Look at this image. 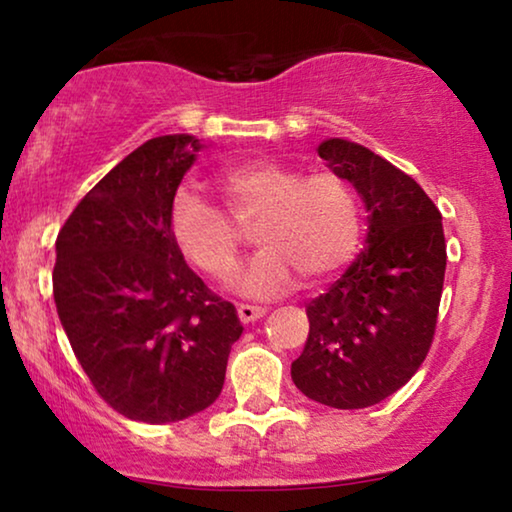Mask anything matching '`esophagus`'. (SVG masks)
<instances>
[{"instance_id":"34e87169","label":"esophagus","mask_w":512,"mask_h":512,"mask_svg":"<svg viewBox=\"0 0 512 512\" xmlns=\"http://www.w3.org/2000/svg\"><path fill=\"white\" fill-rule=\"evenodd\" d=\"M265 312L268 310H265V307H258V305H247V303L237 305V317H240L242 324H251V321L265 317Z\"/></svg>"}]
</instances>
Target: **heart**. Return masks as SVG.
Masks as SVG:
<instances>
[{"label":"heart","mask_w":512,"mask_h":512,"mask_svg":"<svg viewBox=\"0 0 512 512\" xmlns=\"http://www.w3.org/2000/svg\"><path fill=\"white\" fill-rule=\"evenodd\" d=\"M237 223H254L261 244L237 279L242 293L272 298L291 291L298 272L324 279L352 261L361 242L356 188L338 172L305 174L298 167L254 160L216 177ZM170 235L188 263L216 282L233 275L242 233L219 207L181 186L170 202Z\"/></svg>","instance_id":"1"}]
</instances>
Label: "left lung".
Here are the masks:
<instances>
[{
	"label": "left lung",
	"mask_w": 512,
	"mask_h": 512,
	"mask_svg": "<svg viewBox=\"0 0 512 512\" xmlns=\"http://www.w3.org/2000/svg\"><path fill=\"white\" fill-rule=\"evenodd\" d=\"M317 151L366 202L368 237L307 305L310 335L291 377L312 401L359 410L401 389L429 354L447 263L443 216L415 179L366 146L326 139Z\"/></svg>",
	"instance_id": "left-lung-1"
}]
</instances>
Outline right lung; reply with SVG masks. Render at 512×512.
<instances>
[{
    "mask_svg": "<svg viewBox=\"0 0 512 512\" xmlns=\"http://www.w3.org/2000/svg\"><path fill=\"white\" fill-rule=\"evenodd\" d=\"M200 142H144L69 214L53 298L81 368L116 412L179 422L219 398L240 340L235 305L207 289L170 235V202Z\"/></svg>",
    "mask_w": 512,
    "mask_h": 512,
    "instance_id": "1",
    "label": "right lung"
}]
</instances>
